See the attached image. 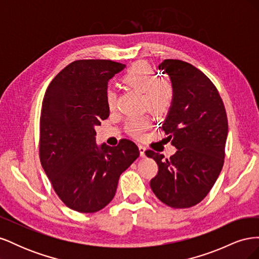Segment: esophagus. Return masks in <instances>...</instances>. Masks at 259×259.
Listing matches in <instances>:
<instances>
[{"instance_id": "1", "label": "esophagus", "mask_w": 259, "mask_h": 259, "mask_svg": "<svg viewBox=\"0 0 259 259\" xmlns=\"http://www.w3.org/2000/svg\"><path fill=\"white\" fill-rule=\"evenodd\" d=\"M138 149H139V153H140V156H142V158H145V156H146V154H145L146 148H145L143 145H138Z\"/></svg>"}]
</instances>
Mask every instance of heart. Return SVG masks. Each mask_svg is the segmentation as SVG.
Segmentation results:
<instances>
[{"label": "heart", "instance_id": "b5f03b06", "mask_svg": "<svg viewBox=\"0 0 259 259\" xmlns=\"http://www.w3.org/2000/svg\"><path fill=\"white\" fill-rule=\"evenodd\" d=\"M122 82L127 88L144 93L143 106L156 116L166 115L175 100V86L165 77H160L148 62L138 61L122 76ZM106 104L109 109H114L116 95L111 90L106 92ZM150 126L147 116L133 117L126 123V131L133 137L139 138Z\"/></svg>", "mask_w": 259, "mask_h": 259}]
</instances>
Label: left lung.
Listing matches in <instances>:
<instances>
[{"mask_svg": "<svg viewBox=\"0 0 259 259\" xmlns=\"http://www.w3.org/2000/svg\"><path fill=\"white\" fill-rule=\"evenodd\" d=\"M159 69L175 86L174 104L162 130L177 151L169 159L146 151L159 167L150 187L164 204L187 208L206 197L221 174L228 120L216 86L201 70L178 59H165Z\"/></svg>", "mask_w": 259, "mask_h": 259, "instance_id": "8db88e82", "label": "left lung"}]
</instances>
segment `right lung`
Listing matches in <instances>:
<instances>
[{"mask_svg": "<svg viewBox=\"0 0 259 259\" xmlns=\"http://www.w3.org/2000/svg\"><path fill=\"white\" fill-rule=\"evenodd\" d=\"M124 68L111 60H75L54 77L43 98L41 164L59 199L80 213L108 205L120 175L139 156L128 139L116 147L95 142V126L109 116L108 81Z\"/></svg>", "mask_w": 259, "mask_h": 259, "instance_id": "add662e5", "label": "right lung"}]
</instances>
